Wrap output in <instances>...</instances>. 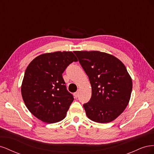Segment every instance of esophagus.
<instances>
[{"mask_svg": "<svg viewBox=\"0 0 154 154\" xmlns=\"http://www.w3.org/2000/svg\"><path fill=\"white\" fill-rule=\"evenodd\" d=\"M78 95H79V92L78 91L76 92L75 93H74V97H76V98H77V97H78Z\"/></svg>", "mask_w": 154, "mask_h": 154, "instance_id": "1", "label": "esophagus"}]
</instances>
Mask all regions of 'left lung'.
<instances>
[{"label":"left lung","instance_id":"left-lung-1","mask_svg":"<svg viewBox=\"0 0 154 154\" xmlns=\"http://www.w3.org/2000/svg\"><path fill=\"white\" fill-rule=\"evenodd\" d=\"M92 87L90 101L83 105L87 117L93 122H112L128 105L132 89V78L125 65L110 54L74 51Z\"/></svg>","mask_w":154,"mask_h":154}]
</instances>
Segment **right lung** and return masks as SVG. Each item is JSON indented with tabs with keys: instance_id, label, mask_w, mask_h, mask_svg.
Segmentation results:
<instances>
[{
	"instance_id": "add662e5",
	"label": "right lung",
	"mask_w": 154,
	"mask_h": 154,
	"mask_svg": "<svg viewBox=\"0 0 154 154\" xmlns=\"http://www.w3.org/2000/svg\"><path fill=\"white\" fill-rule=\"evenodd\" d=\"M77 61L71 51H57L38 56L27 66L22 96L27 109L42 122L54 123L66 118L74 97L67 90L62 73Z\"/></svg>"
}]
</instances>
